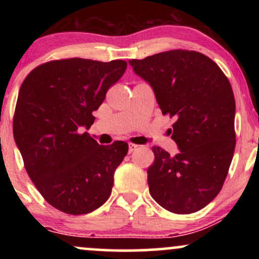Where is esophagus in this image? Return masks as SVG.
Here are the masks:
<instances>
[{
  "label": "esophagus",
  "instance_id": "esophagus-1",
  "mask_svg": "<svg viewBox=\"0 0 259 259\" xmlns=\"http://www.w3.org/2000/svg\"><path fill=\"white\" fill-rule=\"evenodd\" d=\"M136 148H138V145H135V144H129V153L134 152V151H135Z\"/></svg>",
  "mask_w": 259,
  "mask_h": 259
}]
</instances>
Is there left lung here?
<instances>
[{"label":"left lung","instance_id":"left-lung-1","mask_svg":"<svg viewBox=\"0 0 259 259\" xmlns=\"http://www.w3.org/2000/svg\"><path fill=\"white\" fill-rule=\"evenodd\" d=\"M148 81L163 115L174 118L171 139L180 152L153 146L147 169L153 200L177 214L206 207L221 192L233 160L235 99L230 82L203 53L170 50L129 61Z\"/></svg>","mask_w":259,"mask_h":259}]
</instances>
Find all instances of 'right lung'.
<instances>
[{
	"label": "right lung",
	"mask_w": 259,
	"mask_h": 259,
	"mask_svg": "<svg viewBox=\"0 0 259 259\" xmlns=\"http://www.w3.org/2000/svg\"><path fill=\"white\" fill-rule=\"evenodd\" d=\"M121 59L84 58L37 65L20 86L13 135L29 178L51 206L67 214L90 213L108 200L124 141L99 145L89 135L107 91L125 73Z\"/></svg>",
	"instance_id": "obj_1"
}]
</instances>
